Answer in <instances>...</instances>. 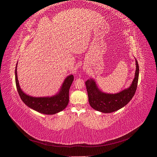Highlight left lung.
Returning <instances> with one entry per match:
<instances>
[{
	"label": "left lung",
	"instance_id": "obj_1",
	"mask_svg": "<svg viewBox=\"0 0 157 157\" xmlns=\"http://www.w3.org/2000/svg\"><path fill=\"white\" fill-rule=\"evenodd\" d=\"M136 70L135 77L129 88L117 94H106L100 91L96 86L94 80L89 79L86 81L88 101L90 106L95 110L104 113L116 111L129 103L134 97L137 89L139 77V65L136 59Z\"/></svg>",
	"mask_w": 157,
	"mask_h": 157
}]
</instances>
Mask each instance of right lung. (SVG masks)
<instances>
[{"label": "right lung", "instance_id": "obj_1", "mask_svg": "<svg viewBox=\"0 0 157 157\" xmlns=\"http://www.w3.org/2000/svg\"><path fill=\"white\" fill-rule=\"evenodd\" d=\"M17 63L15 70L16 88L21 100L27 106L45 115H54L63 111L67 106L69 101V88L74 80L73 75L68 76L65 78L59 92L55 96L51 97H33L23 92L20 86L17 75Z\"/></svg>", "mask_w": 157, "mask_h": 157}]
</instances>
